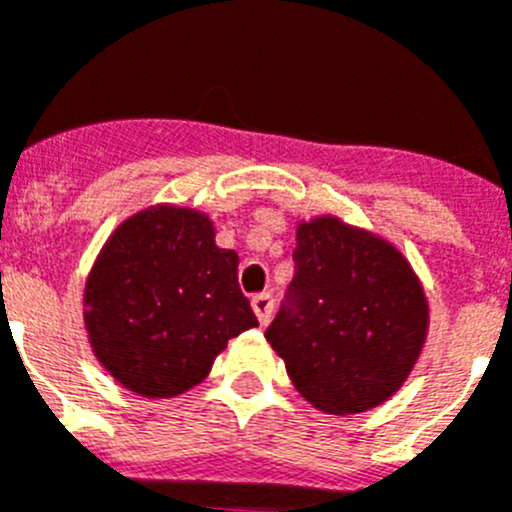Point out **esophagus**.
Wrapping results in <instances>:
<instances>
[{
    "label": "esophagus",
    "instance_id": "obj_1",
    "mask_svg": "<svg viewBox=\"0 0 512 512\" xmlns=\"http://www.w3.org/2000/svg\"><path fill=\"white\" fill-rule=\"evenodd\" d=\"M253 314H256V319H259L261 324H266L269 319H272V311H274V298L269 293H259L253 295Z\"/></svg>",
    "mask_w": 512,
    "mask_h": 512
}]
</instances>
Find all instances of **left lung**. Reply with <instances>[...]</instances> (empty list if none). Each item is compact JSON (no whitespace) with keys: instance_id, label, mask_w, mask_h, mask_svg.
Wrapping results in <instances>:
<instances>
[{"instance_id":"1","label":"left lung","mask_w":512,"mask_h":512,"mask_svg":"<svg viewBox=\"0 0 512 512\" xmlns=\"http://www.w3.org/2000/svg\"><path fill=\"white\" fill-rule=\"evenodd\" d=\"M295 274L264 337L303 398L369 411L405 382L426 337V298L390 243L322 217L298 227Z\"/></svg>"}]
</instances>
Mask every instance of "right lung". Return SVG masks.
<instances>
[{"label":"right lung","mask_w":512,"mask_h":512,"mask_svg":"<svg viewBox=\"0 0 512 512\" xmlns=\"http://www.w3.org/2000/svg\"><path fill=\"white\" fill-rule=\"evenodd\" d=\"M86 329L104 369L146 398L209 374L230 337L259 327L238 285V253L204 214L156 206L114 230L86 285Z\"/></svg>","instance_id":"1"}]
</instances>
